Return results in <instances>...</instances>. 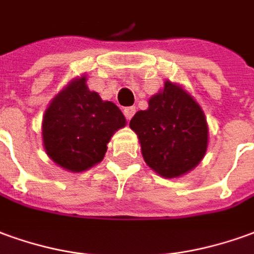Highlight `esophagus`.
<instances>
[{
    "mask_svg": "<svg viewBox=\"0 0 254 254\" xmlns=\"http://www.w3.org/2000/svg\"><path fill=\"white\" fill-rule=\"evenodd\" d=\"M134 113H136L134 107H127V109L124 110V114H125V118H127V121H130V118L134 115Z\"/></svg>",
    "mask_w": 254,
    "mask_h": 254,
    "instance_id": "1",
    "label": "esophagus"
}]
</instances>
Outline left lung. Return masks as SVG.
<instances>
[{
	"label": "left lung",
	"mask_w": 254,
	"mask_h": 254,
	"mask_svg": "<svg viewBox=\"0 0 254 254\" xmlns=\"http://www.w3.org/2000/svg\"><path fill=\"white\" fill-rule=\"evenodd\" d=\"M129 127L139 137L145 164L161 176H183L205 157V114L190 93L170 81L148 100V109L134 114Z\"/></svg>",
	"instance_id": "1"
}]
</instances>
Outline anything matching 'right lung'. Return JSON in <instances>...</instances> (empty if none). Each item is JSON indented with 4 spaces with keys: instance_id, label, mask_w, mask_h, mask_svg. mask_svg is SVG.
<instances>
[{
    "instance_id": "right-lung-1",
    "label": "right lung",
    "mask_w": 254,
    "mask_h": 254,
    "mask_svg": "<svg viewBox=\"0 0 254 254\" xmlns=\"http://www.w3.org/2000/svg\"><path fill=\"white\" fill-rule=\"evenodd\" d=\"M127 125L121 110L104 102L75 78L53 97L42 121L45 151L55 164L70 172H84L102 162L107 143Z\"/></svg>"
}]
</instances>
